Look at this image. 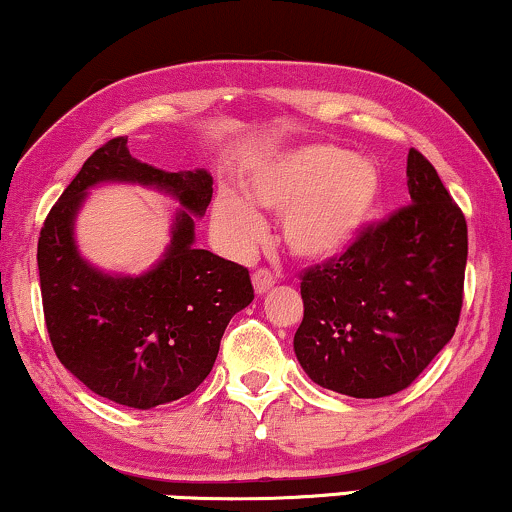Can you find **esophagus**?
Masks as SVG:
<instances>
[{"label": "esophagus", "mask_w": 512, "mask_h": 512, "mask_svg": "<svg viewBox=\"0 0 512 512\" xmlns=\"http://www.w3.org/2000/svg\"><path fill=\"white\" fill-rule=\"evenodd\" d=\"M251 282H254L256 294H266L268 289L275 287V277H273V273H270V270H266V268L256 270V273L251 275Z\"/></svg>", "instance_id": "1"}]
</instances>
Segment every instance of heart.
<instances>
[{
    "label": "heart",
    "instance_id": "obj_1",
    "mask_svg": "<svg viewBox=\"0 0 512 512\" xmlns=\"http://www.w3.org/2000/svg\"><path fill=\"white\" fill-rule=\"evenodd\" d=\"M246 199L220 194L213 232L225 251L246 256L266 235L256 208L282 216L280 235L301 261H327L356 242L380 197V173L332 144H308L266 161L249 175Z\"/></svg>",
    "mask_w": 512,
    "mask_h": 512
}]
</instances>
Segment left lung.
I'll use <instances>...</instances> for the list:
<instances>
[{
	"label": "left lung",
	"instance_id": "8db88e82",
	"mask_svg": "<svg viewBox=\"0 0 512 512\" xmlns=\"http://www.w3.org/2000/svg\"><path fill=\"white\" fill-rule=\"evenodd\" d=\"M406 175L408 206L301 275L296 358L315 384L353 399L413 384L449 344L463 306V211L420 151H408Z\"/></svg>",
	"mask_w": 512,
	"mask_h": 512
}]
</instances>
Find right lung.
<instances>
[{
    "mask_svg": "<svg viewBox=\"0 0 512 512\" xmlns=\"http://www.w3.org/2000/svg\"><path fill=\"white\" fill-rule=\"evenodd\" d=\"M102 181L154 186L181 201L167 254L147 274H104L74 246V216L86 189ZM211 197L206 170L154 168L132 159L128 137H116L82 163L49 211L37 242L44 323L56 358L94 394L140 410L192 394L216 363L232 315L254 301L249 270L194 249V218Z\"/></svg>",
    "mask_w": 512,
    "mask_h": 512,
    "instance_id": "right-lung-1",
    "label": "right lung"
}]
</instances>
